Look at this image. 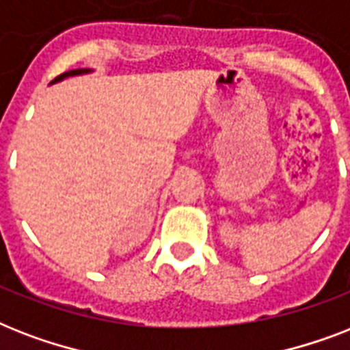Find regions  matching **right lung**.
I'll return each mask as SVG.
<instances>
[{"mask_svg":"<svg viewBox=\"0 0 350 350\" xmlns=\"http://www.w3.org/2000/svg\"><path fill=\"white\" fill-rule=\"evenodd\" d=\"M81 72H89L87 68H78V70H68V72H63L59 74L54 81H57V79H63V78H67V76H74V74H81Z\"/></svg>","mask_w":350,"mask_h":350,"instance_id":"add662e5","label":"right lung"}]
</instances>
